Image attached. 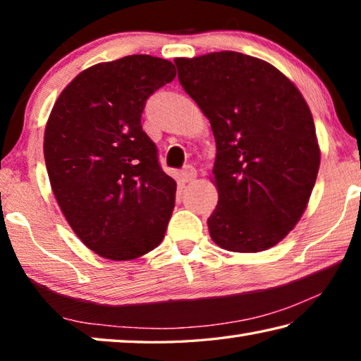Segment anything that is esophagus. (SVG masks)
Returning <instances> with one entry per match:
<instances>
[{
  "label": "esophagus",
  "mask_w": 361,
  "mask_h": 361,
  "mask_svg": "<svg viewBox=\"0 0 361 361\" xmlns=\"http://www.w3.org/2000/svg\"><path fill=\"white\" fill-rule=\"evenodd\" d=\"M195 176H197V172H195V169L192 167V166H186L185 169L181 170L180 172V180L183 181V183H189V181H192Z\"/></svg>",
  "instance_id": "34e87169"
}]
</instances>
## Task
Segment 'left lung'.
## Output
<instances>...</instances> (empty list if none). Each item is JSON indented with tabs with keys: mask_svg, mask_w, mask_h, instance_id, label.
<instances>
[{
	"mask_svg": "<svg viewBox=\"0 0 361 361\" xmlns=\"http://www.w3.org/2000/svg\"><path fill=\"white\" fill-rule=\"evenodd\" d=\"M175 65L216 142L210 237L239 253L277 245L302 216L320 167L304 97L276 66L240 52L175 59Z\"/></svg>",
	"mask_w": 361,
	"mask_h": 361,
	"instance_id": "left-lung-1",
	"label": "left lung"
}]
</instances>
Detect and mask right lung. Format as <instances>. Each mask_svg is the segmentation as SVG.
<instances>
[{
	"label": "right lung",
	"mask_w": 361,
	"mask_h": 361,
	"mask_svg": "<svg viewBox=\"0 0 361 361\" xmlns=\"http://www.w3.org/2000/svg\"><path fill=\"white\" fill-rule=\"evenodd\" d=\"M175 76L172 62L151 56L97 63L66 85L49 116L54 195L84 245L103 258H138L166 234L176 183L161 169L142 113Z\"/></svg>",
	"instance_id": "right-lung-1"
}]
</instances>
